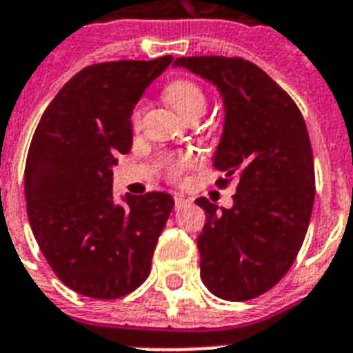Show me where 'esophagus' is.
<instances>
[{"label":"esophagus","mask_w":353,"mask_h":353,"mask_svg":"<svg viewBox=\"0 0 353 353\" xmlns=\"http://www.w3.org/2000/svg\"><path fill=\"white\" fill-rule=\"evenodd\" d=\"M174 203H176V210H179V208L186 206L190 201H188L186 197H183V196H179V194H176V196H174Z\"/></svg>","instance_id":"obj_1"}]
</instances>
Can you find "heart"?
Returning <instances> with one entry per match:
<instances>
[{
  "mask_svg": "<svg viewBox=\"0 0 353 353\" xmlns=\"http://www.w3.org/2000/svg\"><path fill=\"white\" fill-rule=\"evenodd\" d=\"M165 97L170 103V107L179 114L181 117L188 119L192 116H203L208 105L206 94L203 92V88L197 83L190 81V79H177V81L170 83L165 90ZM143 114V107L137 105L132 112V121L139 123ZM197 165V156L192 152H185L179 156H168L163 159V167L167 176L172 179L181 177L186 170H190Z\"/></svg>",
  "mask_w": 353,
  "mask_h": 353,
  "instance_id": "obj_1",
  "label": "heart"
}]
</instances>
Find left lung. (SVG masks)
I'll return each mask as SVG.
<instances>
[{
	"mask_svg": "<svg viewBox=\"0 0 353 353\" xmlns=\"http://www.w3.org/2000/svg\"><path fill=\"white\" fill-rule=\"evenodd\" d=\"M174 67L221 94L225 125L212 165L225 174L219 186L237 181L232 208L196 199L206 214L201 279L221 299H254L290 270L308 230L316 176L306 123L294 99L243 57H177Z\"/></svg>",
	"mask_w": 353,
	"mask_h": 353,
	"instance_id": "1",
	"label": "left lung"
}]
</instances>
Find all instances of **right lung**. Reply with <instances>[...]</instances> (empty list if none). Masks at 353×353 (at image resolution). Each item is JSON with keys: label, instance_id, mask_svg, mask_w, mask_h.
<instances>
[{"label": "right lung", "instance_id": "1", "mask_svg": "<svg viewBox=\"0 0 353 353\" xmlns=\"http://www.w3.org/2000/svg\"><path fill=\"white\" fill-rule=\"evenodd\" d=\"M174 57L85 67L56 94L28 148L25 199L39 250L81 296L117 299L150 274L174 208L167 192L112 196L119 154L132 148V112Z\"/></svg>", "mask_w": 353, "mask_h": 353}]
</instances>
